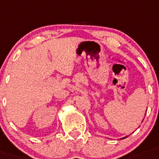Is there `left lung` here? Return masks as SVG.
Returning a JSON list of instances; mask_svg holds the SVG:
<instances>
[{"mask_svg":"<svg viewBox=\"0 0 159 159\" xmlns=\"http://www.w3.org/2000/svg\"><path fill=\"white\" fill-rule=\"evenodd\" d=\"M143 121V120H142ZM129 137V136H125V137H122V138H120V140H122V139H125V138H126V137Z\"/></svg>","mask_w":159,"mask_h":159,"instance_id":"1","label":"left lung"}]
</instances>
